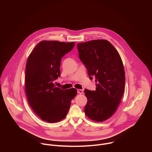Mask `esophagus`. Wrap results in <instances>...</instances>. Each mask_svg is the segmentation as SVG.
Segmentation results:
<instances>
[{
  "label": "esophagus",
  "mask_w": 152,
  "mask_h": 152,
  "mask_svg": "<svg viewBox=\"0 0 152 152\" xmlns=\"http://www.w3.org/2000/svg\"><path fill=\"white\" fill-rule=\"evenodd\" d=\"M77 93H78V94H81L83 93V90H82L77 89Z\"/></svg>",
  "instance_id": "34e87169"
}]
</instances>
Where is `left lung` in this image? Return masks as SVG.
I'll list each match as a JSON object with an SVG mask.
<instances>
[{
  "label": "left lung",
  "instance_id": "8db88e82",
  "mask_svg": "<svg viewBox=\"0 0 152 152\" xmlns=\"http://www.w3.org/2000/svg\"><path fill=\"white\" fill-rule=\"evenodd\" d=\"M77 47L80 61L96 85L95 91H84L88 100L84 112L93 121H103L115 113L124 93L125 73L121 58L105 39L80 42Z\"/></svg>",
  "mask_w": 152,
  "mask_h": 152
}]
</instances>
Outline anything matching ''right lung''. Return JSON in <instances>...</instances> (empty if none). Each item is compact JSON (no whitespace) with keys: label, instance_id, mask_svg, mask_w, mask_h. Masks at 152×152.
<instances>
[{"label":"right lung","instance_id":"obj_1","mask_svg":"<svg viewBox=\"0 0 152 152\" xmlns=\"http://www.w3.org/2000/svg\"><path fill=\"white\" fill-rule=\"evenodd\" d=\"M75 42L42 41L29 55L26 66L25 91L30 106L42 120L53 123L66 117L75 88L61 90L53 82L60 75L61 58Z\"/></svg>","mask_w":152,"mask_h":152}]
</instances>
